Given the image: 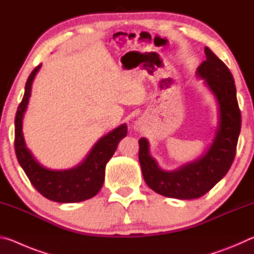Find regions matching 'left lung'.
<instances>
[{"mask_svg":"<svg viewBox=\"0 0 254 254\" xmlns=\"http://www.w3.org/2000/svg\"><path fill=\"white\" fill-rule=\"evenodd\" d=\"M206 60L197 68L220 105V127L213 144L198 160L175 171H163L149 154L147 139L139 140V161L144 182L158 194L178 199L198 198L224 177L233 163L241 131V112L234 78L227 66L205 48Z\"/></svg>","mask_w":254,"mask_h":254,"instance_id":"8db88e82","label":"left lung"}]
</instances>
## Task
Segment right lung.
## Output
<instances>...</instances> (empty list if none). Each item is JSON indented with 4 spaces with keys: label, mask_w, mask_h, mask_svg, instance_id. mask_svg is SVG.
Wrapping results in <instances>:
<instances>
[{
    "label": "right lung",
    "mask_w": 254,
    "mask_h": 254,
    "mask_svg": "<svg viewBox=\"0 0 254 254\" xmlns=\"http://www.w3.org/2000/svg\"><path fill=\"white\" fill-rule=\"evenodd\" d=\"M38 65L25 83L22 101L15 115L14 149L20 166L30 183L42 196L57 203H77L95 196L103 186L105 166L113 156L120 141L127 135V124H122L109 134L101 137L85 160L69 170H49L40 166L25 147L22 134V119L27 109L34 76L40 69Z\"/></svg>",
    "instance_id": "add662e5"
}]
</instances>
